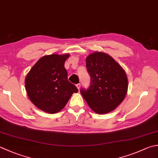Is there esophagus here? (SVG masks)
<instances>
[{"mask_svg": "<svg viewBox=\"0 0 158 158\" xmlns=\"http://www.w3.org/2000/svg\"><path fill=\"white\" fill-rule=\"evenodd\" d=\"M76 86L78 88V89H79L80 88H81V83H77V84H76Z\"/></svg>", "mask_w": 158, "mask_h": 158, "instance_id": "34e87169", "label": "esophagus"}]
</instances>
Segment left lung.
<instances>
[{"mask_svg":"<svg viewBox=\"0 0 158 158\" xmlns=\"http://www.w3.org/2000/svg\"><path fill=\"white\" fill-rule=\"evenodd\" d=\"M85 62L90 83L88 88H81L80 92L96 113L112 112L122 103L127 92L125 70L112 57L101 52L89 55Z\"/></svg>","mask_w":158,"mask_h":158,"instance_id":"obj_1","label":"left lung"}]
</instances>
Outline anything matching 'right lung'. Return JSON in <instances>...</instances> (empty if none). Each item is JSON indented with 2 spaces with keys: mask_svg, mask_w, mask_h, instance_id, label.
Listing matches in <instances>:
<instances>
[{
  "mask_svg": "<svg viewBox=\"0 0 158 158\" xmlns=\"http://www.w3.org/2000/svg\"><path fill=\"white\" fill-rule=\"evenodd\" d=\"M69 54L49 55L37 61L27 74L25 88L31 101L44 112L55 114L66 106L76 86L68 80L64 63Z\"/></svg>",
  "mask_w": 158,
  "mask_h": 158,
  "instance_id": "right-lung-1",
  "label": "right lung"
}]
</instances>
